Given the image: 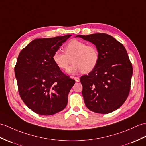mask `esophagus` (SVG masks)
Segmentation results:
<instances>
[{"mask_svg":"<svg viewBox=\"0 0 146 146\" xmlns=\"http://www.w3.org/2000/svg\"><path fill=\"white\" fill-rule=\"evenodd\" d=\"M74 79L75 80L76 82H79L80 81V78L79 77H74Z\"/></svg>","mask_w":146,"mask_h":146,"instance_id":"esophagus-1","label":"esophagus"}]
</instances>
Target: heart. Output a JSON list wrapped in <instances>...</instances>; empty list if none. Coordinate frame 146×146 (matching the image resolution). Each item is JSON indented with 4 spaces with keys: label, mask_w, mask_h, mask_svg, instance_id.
<instances>
[{
    "label": "heart",
    "mask_w": 146,
    "mask_h": 146,
    "mask_svg": "<svg viewBox=\"0 0 146 146\" xmlns=\"http://www.w3.org/2000/svg\"><path fill=\"white\" fill-rule=\"evenodd\" d=\"M65 54L60 50L53 53V60L61 70H66L70 64L71 66L67 72L75 73L82 71L88 73L95 68L99 62V53L95 46L87 45L86 43L77 40L70 41L65 47Z\"/></svg>",
    "instance_id": "obj_1"
}]
</instances>
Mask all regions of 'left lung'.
I'll use <instances>...</instances> for the list:
<instances>
[{"label": "left lung", "mask_w": 146, "mask_h": 146, "mask_svg": "<svg viewBox=\"0 0 146 146\" xmlns=\"http://www.w3.org/2000/svg\"><path fill=\"white\" fill-rule=\"evenodd\" d=\"M96 46L99 53L96 67L80 78L88 109L108 114L117 110L129 93L133 66L123 44L106 33L76 35Z\"/></svg>", "instance_id": "1"}]
</instances>
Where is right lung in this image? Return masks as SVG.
<instances>
[{
  "instance_id": "add662e5",
  "label": "right lung",
  "mask_w": 146,
  "mask_h": 146,
  "mask_svg": "<svg viewBox=\"0 0 146 146\" xmlns=\"http://www.w3.org/2000/svg\"><path fill=\"white\" fill-rule=\"evenodd\" d=\"M71 36L33 40L18 56L15 75L20 96L36 114H55L68 103V95L75 81L60 70L53 55Z\"/></svg>"
}]
</instances>
